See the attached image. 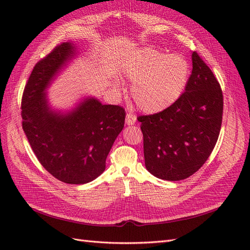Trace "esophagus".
<instances>
[{"instance_id": "34e87169", "label": "esophagus", "mask_w": 250, "mask_h": 250, "mask_svg": "<svg viewBox=\"0 0 250 250\" xmlns=\"http://www.w3.org/2000/svg\"><path fill=\"white\" fill-rule=\"evenodd\" d=\"M135 121H137V117H135L133 113L128 112L126 115V124L127 125H133L135 123Z\"/></svg>"}]
</instances>
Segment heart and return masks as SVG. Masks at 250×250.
<instances>
[{
    "instance_id": "obj_1",
    "label": "heart",
    "mask_w": 250,
    "mask_h": 250,
    "mask_svg": "<svg viewBox=\"0 0 250 250\" xmlns=\"http://www.w3.org/2000/svg\"><path fill=\"white\" fill-rule=\"evenodd\" d=\"M190 64L181 55L144 48L135 51L123 67V76L132 83L130 94L139 108L156 113L175 103L190 78ZM115 87L119 83H113Z\"/></svg>"
}]
</instances>
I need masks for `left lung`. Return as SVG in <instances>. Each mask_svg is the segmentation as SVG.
Instances as JSON below:
<instances>
[{
    "label": "left lung",
    "instance_id": "1",
    "mask_svg": "<svg viewBox=\"0 0 250 250\" xmlns=\"http://www.w3.org/2000/svg\"><path fill=\"white\" fill-rule=\"evenodd\" d=\"M184 94L170 107L140 116L147 170L176 181L197 172L213 151L221 129L223 95L211 70L197 52Z\"/></svg>",
    "mask_w": 250,
    "mask_h": 250
}]
</instances>
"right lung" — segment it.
Wrapping results in <instances>:
<instances>
[{"instance_id": "obj_1", "label": "right lung", "mask_w": 250, "mask_h": 250, "mask_svg": "<svg viewBox=\"0 0 250 250\" xmlns=\"http://www.w3.org/2000/svg\"><path fill=\"white\" fill-rule=\"evenodd\" d=\"M74 44L62 42L34 66L21 98L22 129L37 160L51 175L82 185L105 170V162L122 131L125 109L86 98L66 113L51 109L44 90L75 55Z\"/></svg>"}]
</instances>
